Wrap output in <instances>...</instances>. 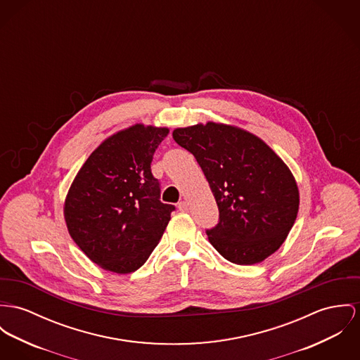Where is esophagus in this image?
Listing matches in <instances>:
<instances>
[{
    "mask_svg": "<svg viewBox=\"0 0 360 360\" xmlns=\"http://www.w3.org/2000/svg\"><path fill=\"white\" fill-rule=\"evenodd\" d=\"M178 208H179V211H188V202L186 201H181L179 204H178Z\"/></svg>",
    "mask_w": 360,
    "mask_h": 360,
    "instance_id": "obj_1",
    "label": "esophagus"
}]
</instances>
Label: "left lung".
Returning <instances> with one entry per match:
<instances>
[{
    "label": "left lung",
    "mask_w": 360,
    "mask_h": 360,
    "mask_svg": "<svg viewBox=\"0 0 360 360\" xmlns=\"http://www.w3.org/2000/svg\"><path fill=\"white\" fill-rule=\"evenodd\" d=\"M178 145L201 167L219 208V223L207 230L224 259L250 266L273 255L297 218L296 179L257 136L231 124L207 122L172 131Z\"/></svg>",
    "instance_id": "left-lung-1"
}]
</instances>
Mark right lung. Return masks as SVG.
Segmentation results:
<instances>
[{
    "label": "right lung",
    "instance_id": "obj_1",
    "mask_svg": "<svg viewBox=\"0 0 360 360\" xmlns=\"http://www.w3.org/2000/svg\"><path fill=\"white\" fill-rule=\"evenodd\" d=\"M167 127L142 123L104 139L83 163L64 201L68 233L101 269L129 274L148 260L171 219L152 175Z\"/></svg>",
    "mask_w": 360,
    "mask_h": 360
}]
</instances>
